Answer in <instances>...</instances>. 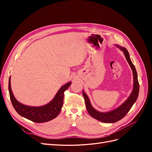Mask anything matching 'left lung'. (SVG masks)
Wrapping results in <instances>:
<instances>
[{
	"instance_id": "obj_1",
	"label": "left lung",
	"mask_w": 152,
	"mask_h": 152,
	"mask_svg": "<svg viewBox=\"0 0 152 152\" xmlns=\"http://www.w3.org/2000/svg\"><path fill=\"white\" fill-rule=\"evenodd\" d=\"M116 47L120 49L122 51H123L124 56H125L129 65L131 66V70L133 73V89L130 96L124 102L121 106L116 108L115 109L112 110L111 111L107 112H101L96 110L93 108V106L91 104L90 100L88 96L86 94L84 91H82V94L84 96L85 99V103L86 105V108L87 112L89 113L90 115L99 121H101L104 123H114L118 121L121 120L122 118L126 116V115L129 111L132 105L136 102L137 100V96H138L139 91H140V85L138 80H137V74L134 65H133L131 58L129 56V54L127 50L122 46L118 45H115Z\"/></svg>"
}]
</instances>
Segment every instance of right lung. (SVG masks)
I'll list each match as a JSON object with an SVG mask.
<instances>
[{
  "label": "right lung",
  "instance_id": "obj_1",
  "mask_svg": "<svg viewBox=\"0 0 152 152\" xmlns=\"http://www.w3.org/2000/svg\"><path fill=\"white\" fill-rule=\"evenodd\" d=\"M71 84V82H67L58 90L54 98L49 103L40 107H31L22 104L17 101L12 92L11 76L9 79L8 88L11 103L17 113L32 122L42 123L53 120L60 113L63 103L64 92L68 88Z\"/></svg>",
  "mask_w": 152,
  "mask_h": 152
}]
</instances>
